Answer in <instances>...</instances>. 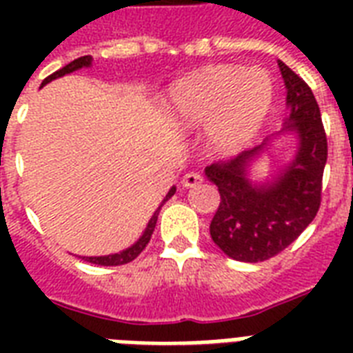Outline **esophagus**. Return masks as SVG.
I'll return each mask as SVG.
<instances>
[{"instance_id": "esophagus-1", "label": "esophagus", "mask_w": 353, "mask_h": 353, "mask_svg": "<svg viewBox=\"0 0 353 353\" xmlns=\"http://www.w3.org/2000/svg\"><path fill=\"white\" fill-rule=\"evenodd\" d=\"M203 181V176L199 174V172H187L185 176H183L181 183L183 187H196V185H199V183Z\"/></svg>"}]
</instances>
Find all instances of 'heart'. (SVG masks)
I'll return each mask as SVG.
<instances>
[{
  "label": "heart",
  "mask_w": 353,
  "mask_h": 353,
  "mask_svg": "<svg viewBox=\"0 0 353 353\" xmlns=\"http://www.w3.org/2000/svg\"><path fill=\"white\" fill-rule=\"evenodd\" d=\"M273 104V80L260 68L210 65L172 90L170 112L183 128L207 126L209 144L231 155L254 141Z\"/></svg>",
  "instance_id": "obj_1"
}]
</instances>
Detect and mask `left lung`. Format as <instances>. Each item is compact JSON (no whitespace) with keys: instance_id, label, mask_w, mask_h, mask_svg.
I'll list each match as a JSON object with an SVG mask.
<instances>
[{"instance_id":"1","label":"left lung","mask_w":353,"mask_h":353,"mask_svg":"<svg viewBox=\"0 0 353 353\" xmlns=\"http://www.w3.org/2000/svg\"><path fill=\"white\" fill-rule=\"evenodd\" d=\"M284 79L290 117L282 132L299 135L295 159L271 183L256 185L247 177V166L260 146L231 161L212 163L205 176L220 192V207L210 221V238L227 256L240 262H263L284 251L317 216L323 194L328 141L321 110L310 85L279 62Z\"/></svg>"}]
</instances>
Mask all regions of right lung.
Masks as SVG:
<instances>
[{"label":"right lung","instance_id":"obj_1","mask_svg":"<svg viewBox=\"0 0 353 353\" xmlns=\"http://www.w3.org/2000/svg\"><path fill=\"white\" fill-rule=\"evenodd\" d=\"M91 65V57H80L77 58V60H73L71 63H68V65H63L62 69H58V71H54L52 74H49L43 82H41V85H46L47 82H51V80L58 79V77H63V74L68 73H73V71H77V69L80 68H90ZM176 194V187H172L170 190H168V194H166V198L163 199V203H166L168 199L172 198ZM163 203L159 205V209L155 210L154 216L150 218L148 225H146V229H144L143 236L139 238L135 243H133L132 247H128V249H124L122 252H115V254H108V256H84L82 260H85V262L90 263H97V265H124V263H130L132 260H135V258L143 252V249L146 245H148L150 238H152V232H154L155 229V223H157V216H159V210L161 207H163Z\"/></svg>","mask_w":353,"mask_h":353}]
</instances>
